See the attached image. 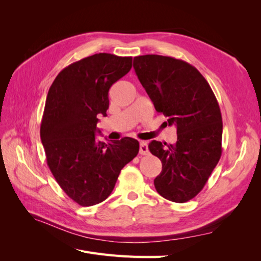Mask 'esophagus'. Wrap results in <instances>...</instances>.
<instances>
[{"instance_id":"esophagus-1","label":"esophagus","mask_w":261,"mask_h":261,"mask_svg":"<svg viewBox=\"0 0 261 261\" xmlns=\"http://www.w3.org/2000/svg\"><path fill=\"white\" fill-rule=\"evenodd\" d=\"M139 153L140 154H148L149 153V149H148V145L145 141H141L139 145Z\"/></svg>"}]
</instances>
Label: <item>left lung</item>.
<instances>
[{
    "label": "left lung",
    "mask_w": 261,
    "mask_h": 261,
    "mask_svg": "<svg viewBox=\"0 0 261 261\" xmlns=\"http://www.w3.org/2000/svg\"><path fill=\"white\" fill-rule=\"evenodd\" d=\"M134 69L156 112L176 126L175 145L152 140L162 162L153 183L163 198L186 202L198 194L222 153V116L211 87L188 63L163 55L134 58Z\"/></svg>",
    "instance_id": "1"
}]
</instances>
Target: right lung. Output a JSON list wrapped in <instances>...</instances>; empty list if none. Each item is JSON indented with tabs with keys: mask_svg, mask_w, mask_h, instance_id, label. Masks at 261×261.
Returning <instances> with one entry per match:
<instances>
[{
	"mask_svg": "<svg viewBox=\"0 0 261 261\" xmlns=\"http://www.w3.org/2000/svg\"><path fill=\"white\" fill-rule=\"evenodd\" d=\"M130 57L98 53L68 65L55 78L45 100L40 137L46 162L58 184L84 207L106 200L121 170L139 151L124 137L100 141L96 133L107 116L109 90L132 68Z\"/></svg>",
	"mask_w": 261,
	"mask_h": 261,
	"instance_id": "right-lung-1",
	"label": "right lung"
}]
</instances>
